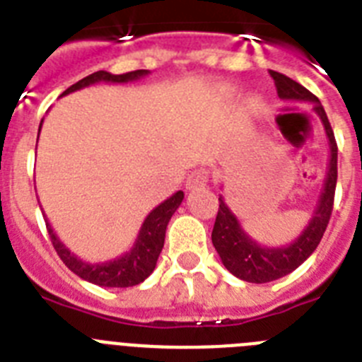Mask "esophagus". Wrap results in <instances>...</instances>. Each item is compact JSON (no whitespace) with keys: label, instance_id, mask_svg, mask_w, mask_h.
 <instances>
[{"label":"esophagus","instance_id":"1","mask_svg":"<svg viewBox=\"0 0 362 362\" xmlns=\"http://www.w3.org/2000/svg\"><path fill=\"white\" fill-rule=\"evenodd\" d=\"M210 179V172L206 168H196L194 172H190L187 179V188L188 190H199V188L206 187Z\"/></svg>","mask_w":362,"mask_h":362}]
</instances>
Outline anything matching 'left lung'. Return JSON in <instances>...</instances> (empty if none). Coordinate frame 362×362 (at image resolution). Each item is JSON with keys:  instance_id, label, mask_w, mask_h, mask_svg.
Instances as JSON below:
<instances>
[{"instance_id": "8db88e82", "label": "left lung", "mask_w": 362, "mask_h": 362, "mask_svg": "<svg viewBox=\"0 0 362 362\" xmlns=\"http://www.w3.org/2000/svg\"><path fill=\"white\" fill-rule=\"evenodd\" d=\"M270 76L276 81L277 94L281 99L313 103V110L321 119L326 137H328L330 159H328L325 183H322L321 196H319L317 206L312 214V219L306 225V228L299 233V238L290 245L272 248V246H263L255 243L243 230L239 219L233 216L228 204L225 203V197L219 196V210H217L216 225L212 230L214 246H216L221 261L230 274L246 281V283L259 284L288 276L290 272L300 267L313 254V250L321 243L328 221H330L332 209H334L335 185H337V143H335L334 130H332L330 121L326 117L321 101L312 92L306 90L305 86L290 79L288 76L274 72V70L270 72Z\"/></svg>"}]
</instances>
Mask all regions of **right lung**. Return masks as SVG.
Wrapping results in <instances>:
<instances>
[{
	"label": "right lung",
	"instance_id": "obj_1",
	"mask_svg": "<svg viewBox=\"0 0 362 362\" xmlns=\"http://www.w3.org/2000/svg\"><path fill=\"white\" fill-rule=\"evenodd\" d=\"M145 76H148V70H134V72L117 74V76L116 74L105 72V70H98V72L83 78L81 81L74 83V85L69 86L62 95L81 90L85 86L94 85V83H129L145 78ZM41 123H43V121H41ZM183 197L185 194L179 190L175 192L174 196L168 197L166 201H163L161 204H158V206L146 216V219L143 221L139 235H137L132 248H130L127 254L112 259V261H105V263H85V261L79 259L78 255H74L72 252L63 245L62 239L57 238L56 232H54L52 226H50L49 219L45 216L43 217L45 223H47V230H49L50 241H52L57 255H59L63 263L69 267V270H72L76 276L88 281V283L98 284V286H105V288H127V286H136V284L143 283V281L153 272L156 263H158L159 254H161L163 250V245H165V233L166 226H168V221L174 216L175 210L179 209V204H181Z\"/></svg>",
	"mask_w": 362,
	"mask_h": 362
}]
</instances>
